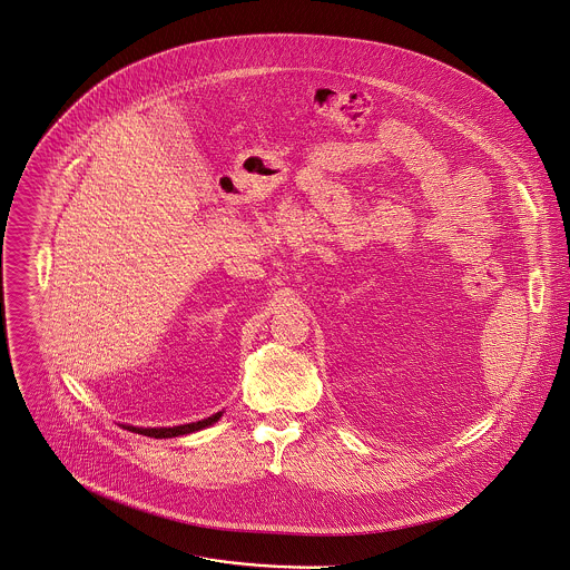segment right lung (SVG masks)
<instances>
[{
  "label": "right lung",
  "mask_w": 570,
  "mask_h": 570,
  "mask_svg": "<svg viewBox=\"0 0 570 570\" xmlns=\"http://www.w3.org/2000/svg\"><path fill=\"white\" fill-rule=\"evenodd\" d=\"M220 416H223V412H218V414H214V416H209L205 421L189 423V425H176V428H131V425H127V430L136 432V434H142V436H151V439H174V436H183V434H191V432H198L203 428H209Z\"/></svg>",
  "instance_id": "right-lung-1"
}]
</instances>
